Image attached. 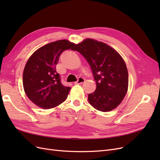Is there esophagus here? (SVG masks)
<instances>
[{
	"label": "esophagus",
	"instance_id": "obj_1",
	"mask_svg": "<svg viewBox=\"0 0 160 160\" xmlns=\"http://www.w3.org/2000/svg\"><path fill=\"white\" fill-rule=\"evenodd\" d=\"M85 82V79L83 78V77H79V78L78 79V80H77V81L75 82V85H80L81 83H83Z\"/></svg>",
	"mask_w": 160,
	"mask_h": 160
}]
</instances>
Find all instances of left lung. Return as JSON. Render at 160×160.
I'll return each instance as SVG.
<instances>
[{
    "label": "left lung",
    "instance_id": "left-lung-1",
    "mask_svg": "<svg viewBox=\"0 0 160 160\" xmlns=\"http://www.w3.org/2000/svg\"><path fill=\"white\" fill-rule=\"evenodd\" d=\"M91 67L96 89L88 95L89 103L106 112L121 103L128 89V72L123 58L113 48L102 42L86 38L75 46Z\"/></svg>",
    "mask_w": 160,
    "mask_h": 160
}]
</instances>
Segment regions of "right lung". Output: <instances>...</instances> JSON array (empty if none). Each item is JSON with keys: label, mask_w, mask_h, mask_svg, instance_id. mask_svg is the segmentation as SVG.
Instances as JSON below:
<instances>
[{"label": "right lung", "mask_w": 160, "mask_h": 160, "mask_svg": "<svg viewBox=\"0 0 160 160\" xmlns=\"http://www.w3.org/2000/svg\"><path fill=\"white\" fill-rule=\"evenodd\" d=\"M75 45L67 40L50 42L37 49L27 61L22 75L24 90L39 108H53L67 99L71 88L61 83L56 65L61 53L73 50Z\"/></svg>", "instance_id": "add662e5"}]
</instances>
